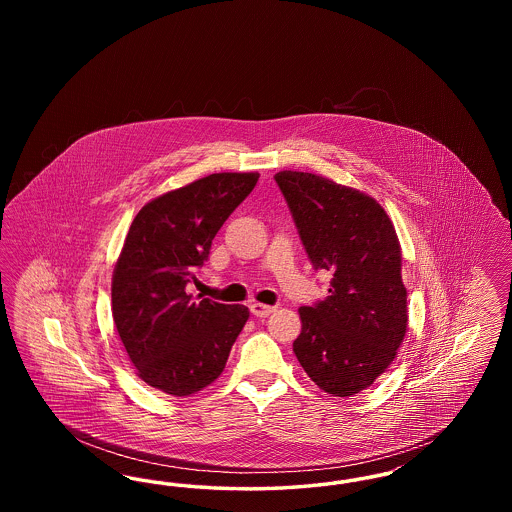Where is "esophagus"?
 Segmentation results:
<instances>
[{
	"label": "esophagus",
	"mask_w": 512,
	"mask_h": 512,
	"mask_svg": "<svg viewBox=\"0 0 512 512\" xmlns=\"http://www.w3.org/2000/svg\"><path fill=\"white\" fill-rule=\"evenodd\" d=\"M251 313L255 315V317L265 318L270 315V313H274V307H270V305H265V303H251Z\"/></svg>",
	"instance_id": "34e87169"
}]
</instances>
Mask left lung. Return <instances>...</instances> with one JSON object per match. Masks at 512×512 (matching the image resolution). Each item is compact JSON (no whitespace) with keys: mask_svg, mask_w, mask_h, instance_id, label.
<instances>
[{"mask_svg":"<svg viewBox=\"0 0 512 512\" xmlns=\"http://www.w3.org/2000/svg\"><path fill=\"white\" fill-rule=\"evenodd\" d=\"M315 270L332 272L328 297L301 307L293 353L320 390L351 397L395 359L407 332L401 245L370 195L311 172L274 176Z\"/></svg>","mask_w":512,"mask_h":512,"instance_id":"obj_1","label":"left lung"}]
</instances>
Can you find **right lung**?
Returning <instances> with one entry per match:
<instances>
[{"label":"right lung","instance_id":"1","mask_svg":"<svg viewBox=\"0 0 512 512\" xmlns=\"http://www.w3.org/2000/svg\"><path fill=\"white\" fill-rule=\"evenodd\" d=\"M259 172H217L159 195L132 220L113 270V320L136 374L174 397L215 382L249 318L244 305L192 299L224 220Z\"/></svg>","mask_w":512,"mask_h":512}]
</instances>
